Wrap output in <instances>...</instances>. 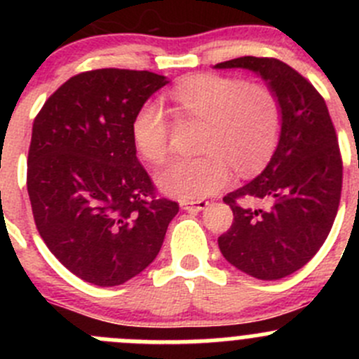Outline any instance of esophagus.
<instances>
[{
  "instance_id": "34e87169",
  "label": "esophagus",
  "mask_w": 359,
  "mask_h": 359,
  "mask_svg": "<svg viewBox=\"0 0 359 359\" xmlns=\"http://www.w3.org/2000/svg\"><path fill=\"white\" fill-rule=\"evenodd\" d=\"M180 206H182V210H187V212H200V210H205L208 206V201H182Z\"/></svg>"
}]
</instances>
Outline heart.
<instances>
[{
    "instance_id": "1",
    "label": "heart",
    "mask_w": 359,
    "mask_h": 359,
    "mask_svg": "<svg viewBox=\"0 0 359 359\" xmlns=\"http://www.w3.org/2000/svg\"><path fill=\"white\" fill-rule=\"evenodd\" d=\"M180 121L201 123L198 158H180L159 170L156 184L179 200H201L226 187L231 168L257 172L273 156L281 133V104L273 88L224 74H193L168 93ZM132 140L146 161L168 156L172 125L158 100H147L132 119Z\"/></svg>"
}]
</instances>
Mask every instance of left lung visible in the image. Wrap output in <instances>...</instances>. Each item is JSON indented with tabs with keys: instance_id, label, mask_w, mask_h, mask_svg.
I'll list each match as a JSON object with an SVG mask.
<instances>
[{
	"instance_id": "8db88e82",
	"label": "left lung",
	"mask_w": 359,
	"mask_h": 359,
	"mask_svg": "<svg viewBox=\"0 0 359 359\" xmlns=\"http://www.w3.org/2000/svg\"><path fill=\"white\" fill-rule=\"evenodd\" d=\"M217 69L257 72L281 104L280 140L259 177L224 201L233 226L219 238L229 264L257 280H281L306 266L327 240L339 210L342 158L318 90L288 64L240 57Z\"/></svg>"
}]
</instances>
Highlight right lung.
<instances>
[{
	"label": "right lung",
	"mask_w": 359,
	"mask_h": 359,
	"mask_svg": "<svg viewBox=\"0 0 359 359\" xmlns=\"http://www.w3.org/2000/svg\"><path fill=\"white\" fill-rule=\"evenodd\" d=\"M165 76L95 69L67 79L32 125L27 193L39 236L64 267L116 287L156 259L179 205L156 198L132 119Z\"/></svg>",
	"instance_id": "obj_1"
}]
</instances>
